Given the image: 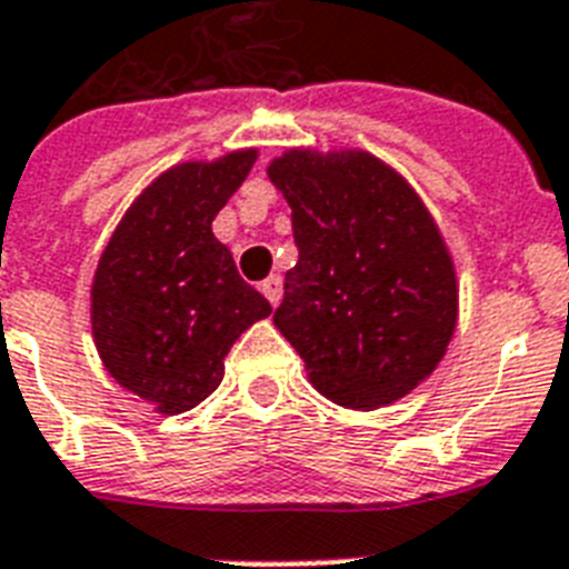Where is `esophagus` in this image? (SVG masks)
I'll list each match as a JSON object with an SVG mask.
<instances>
[{
    "label": "esophagus",
    "mask_w": 569,
    "mask_h": 569,
    "mask_svg": "<svg viewBox=\"0 0 569 569\" xmlns=\"http://www.w3.org/2000/svg\"><path fill=\"white\" fill-rule=\"evenodd\" d=\"M260 292L269 298L271 307H277V303H280V298H283V280H280L277 274H271L269 280H262L260 283Z\"/></svg>",
    "instance_id": "1"
}]
</instances>
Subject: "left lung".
<instances>
[{"mask_svg": "<svg viewBox=\"0 0 569 569\" xmlns=\"http://www.w3.org/2000/svg\"><path fill=\"white\" fill-rule=\"evenodd\" d=\"M269 178L292 207L298 244L274 325L309 382L362 412L412 395L459 321L456 266L432 212L362 149H289Z\"/></svg>", "mask_w": 569, "mask_h": 569, "instance_id": "left-lung-1", "label": "left lung"}]
</instances>
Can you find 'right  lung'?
<instances>
[{"label": "right lung", "mask_w": 569, "mask_h": 569, "mask_svg": "<svg viewBox=\"0 0 569 569\" xmlns=\"http://www.w3.org/2000/svg\"><path fill=\"white\" fill-rule=\"evenodd\" d=\"M257 149L166 169L128 207L90 289L92 341L124 391L160 415L219 389L224 357L271 303L239 277L212 219L251 172Z\"/></svg>", "instance_id": "right-lung-1"}]
</instances>
